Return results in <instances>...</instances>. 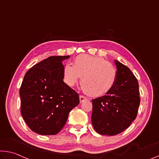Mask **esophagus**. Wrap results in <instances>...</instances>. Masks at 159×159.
<instances>
[{
    "instance_id": "esophagus-1",
    "label": "esophagus",
    "mask_w": 159,
    "mask_h": 159,
    "mask_svg": "<svg viewBox=\"0 0 159 159\" xmlns=\"http://www.w3.org/2000/svg\"><path fill=\"white\" fill-rule=\"evenodd\" d=\"M79 99H80V103H82V102H84L85 101H86V100H88V98L84 96V95H80Z\"/></svg>"
}]
</instances>
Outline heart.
I'll use <instances>...</instances> for the list:
<instances>
[{
  "label": "heart",
  "instance_id": "1",
  "mask_svg": "<svg viewBox=\"0 0 159 159\" xmlns=\"http://www.w3.org/2000/svg\"><path fill=\"white\" fill-rule=\"evenodd\" d=\"M64 79L73 86L81 78V85L91 96H100L111 90L117 79V70L111 63L99 57L80 54L74 65L67 64L63 70Z\"/></svg>",
  "mask_w": 159,
  "mask_h": 159
}]
</instances>
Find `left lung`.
Instances as JSON below:
<instances>
[{"mask_svg": "<svg viewBox=\"0 0 159 159\" xmlns=\"http://www.w3.org/2000/svg\"><path fill=\"white\" fill-rule=\"evenodd\" d=\"M117 79L106 95L92 100V125L100 134L113 136L129 127L140 103L139 83L131 70L115 60Z\"/></svg>", "mask_w": 159, "mask_h": 159, "instance_id": "8db88e82", "label": "left lung"}]
</instances>
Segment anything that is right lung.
Masks as SVG:
<instances>
[{"label": "right lung", "instance_id": "1", "mask_svg": "<svg viewBox=\"0 0 159 159\" xmlns=\"http://www.w3.org/2000/svg\"><path fill=\"white\" fill-rule=\"evenodd\" d=\"M70 56H53L35 64L22 83L20 112L34 132L54 135L66 124L69 114L79 104V95L64 82L62 61Z\"/></svg>", "mask_w": 159, "mask_h": 159}]
</instances>
